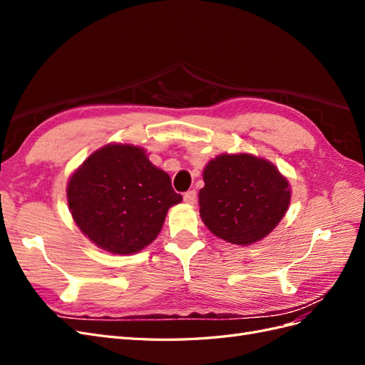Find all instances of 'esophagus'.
I'll list each match as a JSON object with an SVG mask.
<instances>
[{
    "instance_id": "34e87169",
    "label": "esophagus",
    "mask_w": 365,
    "mask_h": 365,
    "mask_svg": "<svg viewBox=\"0 0 365 365\" xmlns=\"http://www.w3.org/2000/svg\"><path fill=\"white\" fill-rule=\"evenodd\" d=\"M184 201L187 204H195L196 202V190H189L184 193Z\"/></svg>"
}]
</instances>
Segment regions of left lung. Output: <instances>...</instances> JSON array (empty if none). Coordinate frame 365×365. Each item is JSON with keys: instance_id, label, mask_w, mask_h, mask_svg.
Segmentation results:
<instances>
[{"instance_id": "obj_1", "label": "left lung", "mask_w": 365, "mask_h": 365, "mask_svg": "<svg viewBox=\"0 0 365 365\" xmlns=\"http://www.w3.org/2000/svg\"><path fill=\"white\" fill-rule=\"evenodd\" d=\"M200 190L202 222L219 239L251 245L268 236L291 201L289 182L275 165L250 153L210 160Z\"/></svg>"}]
</instances>
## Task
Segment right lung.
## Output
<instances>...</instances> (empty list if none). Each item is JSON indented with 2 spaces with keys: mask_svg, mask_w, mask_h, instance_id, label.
<instances>
[{
  "mask_svg": "<svg viewBox=\"0 0 365 365\" xmlns=\"http://www.w3.org/2000/svg\"><path fill=\"white\" fill-rule=\"evenodd\" d=\"M71 216L91 242L113 254H132L155 240L168 210L182 201L170 176L146 150L106 145L88 157L68 181Z\"/></svg>",
  "mask_w": 365,
  "mask_h": 365,
  "instance_id": "obj_1",
  "label": "right lung"
}]
</instances>
